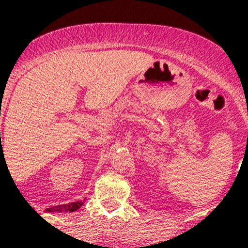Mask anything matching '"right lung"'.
Instances as JSON below:
<instances>
[{
  "label": "right lung",
  "instance_id": "add662e5",
  "mask_svg": "<svg viewBox=\"0 0 248 248\" xmlns=\"http://www.w3.org/2000/svg\"><path fill=\"white\" fill-rule=\"evenodd\" d=\"M84 204V202L78 201V202H73V203L70 204H65V205H57L53 207H49L46 209L47 212H75L78 209H80Z\"/></svg>",
  "mask_w": 248,
  "mask_h": 248
}]
</instances>
